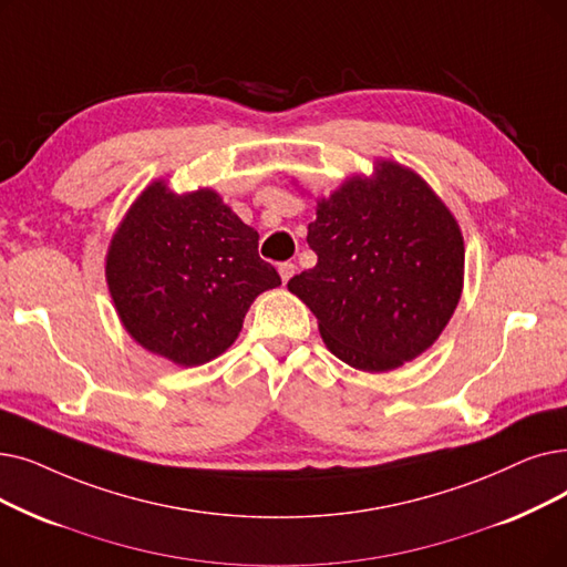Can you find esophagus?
<instances>
[{"label":"esophagus","instance_id":"obj_1","mask_svg":"<svg viewBox=\"0 0 567 567\" xmlns=\"http://www.w3.org/2000/svg\"><path fill=\"white\" fill-rule=\"evenodd\" d=\"M293 268H297V266H293L291 261H282L280 266H278V274H280V278H282V282L287 285L289 282V278L293 276Z\"/></svg>","mask_w":567,"mask_h":567}]
</instances>
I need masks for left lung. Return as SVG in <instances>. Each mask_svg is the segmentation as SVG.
I'll use <instances>...</instances> for the list:
<instances>
[{"mask_svg": "<svg viewBox=\"0 0 567 567\" xmlns=\"http://www.w3.org/2000/svg\"><path fill=\"white\" fill-rule=\"evenodd\" d=\"M317 264L287 287L312 310L327 348L365 373L426 352L463 289V236L450 208L408 166L378 159L317 202Z\"/></svg>", "mask_w": 567, "mask_h": 567, "instance_id": "obj_1", "label": "left lung"}]
</instances>
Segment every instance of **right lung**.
<instances>
[{
    "instance_id": "obj_1",
    "label": "right lung",
    "mask_w": 567,
    "mask_h": 567,
    "mask_svg": "<svg viewBox=\"0 0 567 567\" xmlns=\"http://www.w3.org/2000/svg\"><path fill=\"white\" fill-rule=\"evenodd\" d=\"M259 234L215 189L176 194L147 185L115 229L106 282L127 333L176 365L229 350L245 312L280 285L257 252Z\"/></svg>"
}]
</instances>
